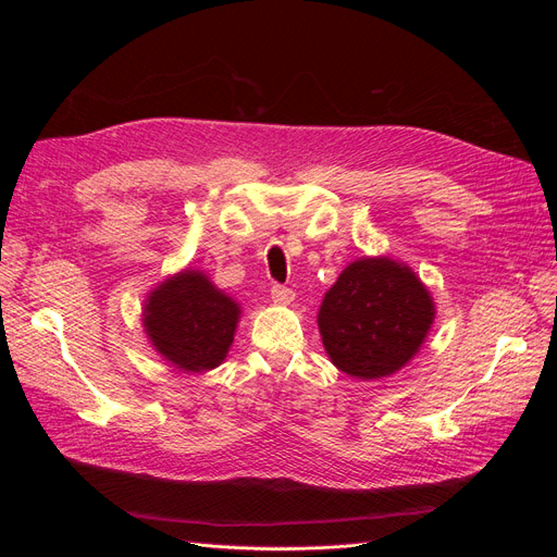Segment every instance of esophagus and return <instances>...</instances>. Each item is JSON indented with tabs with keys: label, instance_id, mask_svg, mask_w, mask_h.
<instances>
[{
	"label": "esophagus",
	"instance_id": "obj_1",
	"mask_svg": "<svg viewBox=\"0 0 557 557\" xmlns=\"http://www.w3.org/2000/svg\"><path fill=\"white\" fill-rule=\"evenodd\" d=\"M295 299V290L288 288V285H272V301L274 305H290Z\"/></svg>",
	"mask_w": 557,
	"mask_h": 557
}]
</instances>
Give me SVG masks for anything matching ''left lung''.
<instances>
[{
    "instance_id": "left-lung-1",
    "label": "left lung",
    "mask_w": 557,
    "mask_h": 557,
    "mask_svg": "<svg viewBox=\"0 0 557 557\" xmlns=\"http://www.w3.org/2000/svg\"><path fill=\"white\" fill-rule=\"evenodd\" d=\"M432 320V297L409 267L364 258L348 264L327 290L318 330L342 372L381 379L416 356Z\"/></svg>"
}]
</instances>
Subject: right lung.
I'll return each mask as SVG.
<instances>
[{
    "instance_id": "obj_1",
    "label": "right lung",
    "mask_w": 557,
    "mask_h": 557,
    "mask_svg": "<svg viewBox=\"0 0 557 557\" xmlns=\"http://www.w3.org/2000/svg\"><path fill=\"white\" fill-rule=\"evenodd\" d=\"M239 307L199 272H183L150 293L144 327L164 360L185 372L221 364L237 330Z\"/></svg>"
}]
</instances>
